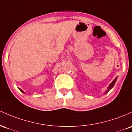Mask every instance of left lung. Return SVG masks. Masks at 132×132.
<instances>
[{
  "label": "left lung",
  "instance_id": "left-lung-1",
  "mask_svg": "<svg viewBox=\"0 0 132 132\" xmlns=\"http://www.w3.org/2000/svg\"><path fill=\"white\" fill-rule=\"evenodd\" d=\"M117 77L116 78H115V79L113 80V81H112V82L111 83V84H110V85L109 86V87H108V88H107V90H106V91H105V94H106V93L108 92L109 91V90H111L112 89V88H113V87L114 86V85H115V82H116V81H117Z\"/></svg>",
  "mask_w": 132,
  "mask_h": 132
}]
</instances>
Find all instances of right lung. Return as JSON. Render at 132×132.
Returning a JSON list of instances; mask_svg holds the SVG:
<instances>
[{"label":"right lung","mask_w":132,"mask_h":132,"mask_svg":"<svg viewBox=\"0 0 132 132\" xmlns=\"http://www.w3.org/2000/svg\"><path fill=\"white\" fill-rule=\"evenodd\" d=\"M19 90H20V91H21L22 93H23V94H24V92H23V90H21V89H20V88H19Z\"/></svg>","instance_id":"right-lung-1"}]
</instances>
